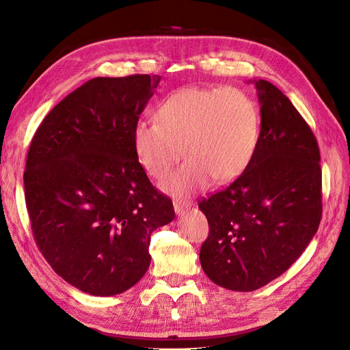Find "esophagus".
<instances>
[{"instance_id": "obj_1", "label": "esophagus", "mask_w": 350, "mask_h": 350, "mask_svg": "<svg viewBox=\"0 0 350 350\" xmlns=\"http://www.w3.org/2000/svg\"><path fill=\"white\" fill-rule=\"evenodd\" d=\"M191 201H188V199H175L174 201V208H175V212L176 213H182L185 212L187 209L191 208Z\"/></svg>"}]
</instances>
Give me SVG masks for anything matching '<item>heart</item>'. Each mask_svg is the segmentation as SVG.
I'll return each mask as SVG.
<instances>
[{
	"label": "heart",
	"instance_id": "obj_1",
	"mask_svg": "<svg viewBox=\"0 0 350 350\" xmlns=\"http://www.w3.org/2000/svg\"><path fill=\"white\" fill-rule=\"evenodd\" d=\"M157 121L134 128V149L144 170L162 179L184 152L187 159L163 182L172 193L237 179L251 163L259 141L256 103L238 88H180L155 111Z\"/></svg>",
	"mask_w": 350,
	"mask_h": 350
}]
</instances>
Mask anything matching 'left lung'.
Here are the masks:
<instances>
[{"label": "left lung", "mask_w": 350, "mask_h": 350, "mask_svg": "<svg viewBox=\"0 0 350 350\" xmlns=\"http://www.w3.org/2000/svg\"><path fill=\"white\" fill-rule=\"evenodd\" d=\"M260 132L247 168L199 201L209 225L199 259L216 285L256 291L288 271L322 219L318 141L289 98L259 79Z\"/></svg>", "instance_id": "obj_1"}]
</instances>
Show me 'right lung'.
I'll return each mask as SVG.
<instances>
[{"label": "right lung", "mask_w": 350, "mask_h": 350, "mask_svg": "<svg viewBox=\"0 0 350 350\" xmlns=\"http://www.w3.org/2000/svg\"><path fill=\"white\" fill-rule=\"evenodd\" d=\"M159 79L87 81L49 111L28 149L32 237L64 280L94 296L134 286L151 263V234L175 218L134 149V128Z\"/></svg>", "instance_id": "obj_1"}]
</instances>
